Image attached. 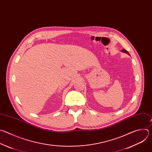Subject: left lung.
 Segmentation results:
<instances>
[{
    "instance_id": "1",
    "label": "left lung",
    "mask_w": 152,
    "mask_h": 152,
    "mask_svg": "<svg viewBox=\"0 0 152 152\" xmlns=\"http://www.w3.org/2000/svg\"><path fill=\"white\" fill-rule=\"evenodd\" d=\"M122 52H124V53H126L128 54L129 55H130V54H129V53H128V51H126V50H125V49H123V50H122Z\"/></svg>"
}]
</instances>
